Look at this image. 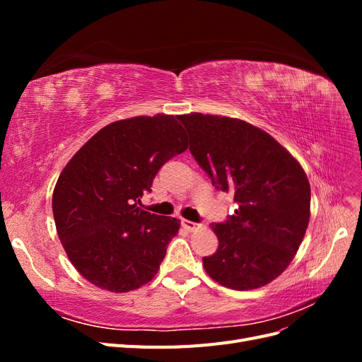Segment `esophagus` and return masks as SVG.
I'll return each instance as SVG.
<instances>
[{
    "mask_svg": "<svg viewBox=\"0 0 362 362\" xmlns=\"http://www.w3.org/2000/svg\"><path fill=\"white\" fill-rule=\"evenodd\" d=\"M182 226L185 228V229H189V231H194L196 228H199V223H194V222H192V221H182Z\"/></svg>",
    "mask_w": 362,
    "mask_h": 362,
    "instance_id": "1",
    "label": "esophagus"
}]
</instances>
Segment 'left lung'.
<instances>
[{
    "label": "left lung",
    "mask_w": 362,
    "mask_h": 362,
    "mask_svg": "<svg viewBox=\"0 0 362 362\" xmlns=\"http://www.w3.org/2000/svg\"><path fill=\"white\" fill-rule=\"evenodd\" d=\"M190 152L217 190L234 192L238 208L213 223L218 247L204 257L205 272L233 290H254L276 279L298 252L310 222L311 189L290 152L242 119L178 116Z\"/></svg>",
    "instance_id": "left-lung-1"
}]
</instances>
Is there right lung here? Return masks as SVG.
I'll return each mask as SVG.
<instances>
[{
    "mask_svg": "<svg viewBox=\"0 0 362 362\" xmlns=\"http://www.w3.org/2000/svg\"><path fill=\"white\" fill-rule=\"evenodd\" d=\"M172 115L117 120L86 141L60 173L52 213L60 242L93 286L127 293L157 275L180 221L139 208L164 163L187 149Z\"/></svg>",
    "mask_w": 362,
    "mask_h": 362,
    "instance_id": "right-lung-1",
    "label": "right lung"
}]
</instances>
